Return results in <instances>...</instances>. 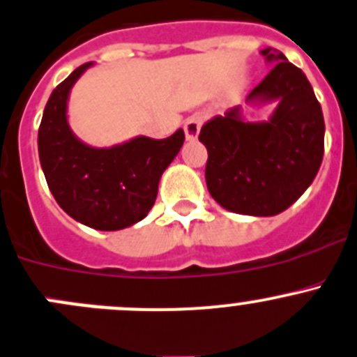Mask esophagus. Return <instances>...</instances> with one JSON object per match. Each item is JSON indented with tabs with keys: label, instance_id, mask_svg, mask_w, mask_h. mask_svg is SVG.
<instances>
[{
	"label": "esophagus",
	"instance_id": "1",
	"mask_svg": "<svg viewBox=\"0 0 357 357\" xmlns=\"http://www.w3.org/2000/svg\"><path fill=\"white\" fill-rule=\"evenodd\" d=\"M200 126H202V116L200 115H192L186 119L185 122V134H186V139L193 141L199 137L200 132Z\"/></svg>",
	"mask_w": 357,
	"mask_h": 357
}]
</instances>
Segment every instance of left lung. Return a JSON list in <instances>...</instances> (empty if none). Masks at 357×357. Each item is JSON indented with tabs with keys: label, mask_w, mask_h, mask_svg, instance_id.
Returning a JSON list of instances; mask_svg holds the SVG:
<instances>
[{
	"label": "left lung",
	"mask_w": 357,
	"mask_h": 357,
	"mask_svg": "<svg viewBox=\"0 0 357 357\" xmlns=\"http://www.w3.org/2000/svg\"><path fill=\"white\" fill-rule=\"evenodd\" d=\"M259 54L271 73L245 98L261 108L275 102L268 120L249 122L241 105L207 120L199 141L207 148L206 183L227 211L275 216L312 185L324 153V119L312 85L282 52Z\"/></svg>",
	"instance_id": "8db88e82"
}]
</instances>
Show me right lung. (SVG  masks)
Returning <instances> with one entry per match:
<instances>
[{"instance_id":"obj_1","label":"right lung","mask_w":357,"mask_h":357,"mask_svg":"<svg viewBox=\"0 0 357 357\" xmlns=\"http://www.w3.org/2000/svg\"><path fill=\"white\" fill-rule=\"evenodd\" d=\"M76 68L54 89L38 130V153L52 195L73 220L102 231L144 220L157 199L158 183L185 143L183 129L165 139L136 136L109 148L83 143L68 122V101L79 76Z\"/></svg>"}]
</instances>
